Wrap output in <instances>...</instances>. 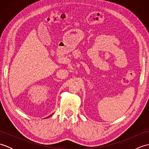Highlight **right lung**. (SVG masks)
<instances>
[{
    "instance_id": "obj_1",
    "label": "right lung",
    "mask_w": 149,
    "mask_h": 149,
    "mask_svg": "<svg viewBox=\"0 0 149 149\" xmlns=\"http://www.w3.org/2000/svg\"><path fill=\"white\" fill-rule=\"evenodd\" d=\"M51 115H50L49 116H48V117H47V118H49V117H50V116H51Z\"/></svg>"
}]
</instances>
